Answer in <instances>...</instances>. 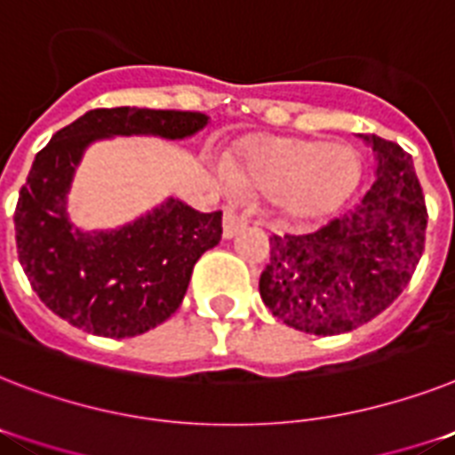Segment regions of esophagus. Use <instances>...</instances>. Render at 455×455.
Instances as JSON below:
<instances>
[{"label": "esophagus", "instance_id": "1", "mask_svg": "<svg viewBox=\"0 0 455 455\" xmlns=\"http://www.w3.org/2000/svg\"><path fill=\"white\" fill-rule=\"evenodd\" d=\"M245 227H247L245 217L238 215L234 208L224 210V238H234V235L240 234Z\"/></svg>", "mask_w": 455, "mask_h": 455}]
</instances>
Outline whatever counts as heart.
Returning <instances> with one entry per match:
<instances>
[{
    "instance_id": "1",
    "label": "heart",
    "mask_w": 455,
    "mask_h": 455,
    "mask_svg": "<svg viewBox=\"0 0 455 455\" xmlns=\"http://www.w3.org/2000/svg\"><path fill=\"white\" fill-rule=\"evenodd\" d=\"M234 180L250 194L278 196L291 220L311 221L334 212L360 180V161L350 147L323 140L266 138L234 164Z\"/></svg>"
}]
</instances>
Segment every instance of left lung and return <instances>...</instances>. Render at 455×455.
Here are the masks:
<instances>
[{
    "label": "left lung",
    "instance_id": "1",
    "mask_svg": "<svg viewBox=\"0 0 455 455\" xmlns=\"http://www.w3.org/2000/svg\"><path fill=\"white\" fill-rule=\"evenodd\" d=\"M369 142L379 168L362 203L313 234L268 238L259 294L287 327L317 336L355 330L386 311L416 271L427 208L411 154L376 135Z\"/></svg>",
    "mask_w": 455,
    "mask_h": 455
}]
</instances>
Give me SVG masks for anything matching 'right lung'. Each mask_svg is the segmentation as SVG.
I'll return each mask as SVG.
<instances>
[{
  "mask_svg": "<svg viewBox=\"0 0 455 455\" xmlns=\"http://www.w3.org/2000/svg\"><path fill=\"white\" fill-rule=\"evenodd\" d=\"M208 124L198 112L91 109L36 154L16 205V245L32 290L69 324L125 339L154 330L180 308L191 271L221 240V212L170 198L119 231L84 234L65 212L74 165L93 140L161 135L177 140Z\"/></svg>",
  "mask_w": 455,
  "mask_h": 455,
  "instance_id": "obj_1",
  "label": "right lung"
}]
</instances>
